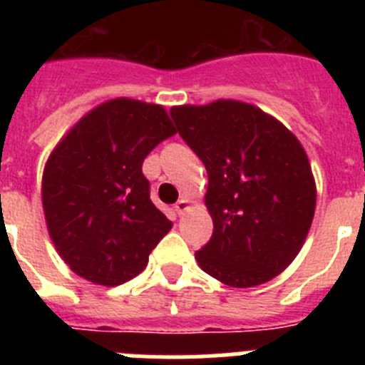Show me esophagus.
Here are the masks:
<instances>
[{"instance_id": "esophagus-1", "label": "esophagus", "mask_w": 365, "mask_h": 365, "mask_svg": "<svg viewBox=\"0 0 365 365\" xmlns=\"http://www.w3.org/2000/svg\"><path fill=\"white\" fill-rule=\"evenodd\" d=\"M188 206H190L188 199H186V197H180L179 201L175 202V212H177V214H179V215H182L186 210H188Z\"/></svg>"}]
</instances>
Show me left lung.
Segmentation results:
<instances>
[{"label": "left lung", "mask_w": 365, "mask_h": 365, "mask_svg": "<svg viewBox=\"0 0 365 365\" xmlns=\"http://www.w3.org/2000/svg\"><path fill=\"white\" fill-rule=\"evenodd\" d=\"M170 115L208 173L214 234L195 252L199 267L237 289L278 276L298 256L314 217V177L298 138L237 100L179 106Z\"/></svg>", "instance_id": "8db88e82"}]
</instances>
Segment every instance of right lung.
Instances as JSON below:
<instances>
[{"mask_svg": "<svg viewBox=\"0 0 365 365\" xmlns=\"http://www.w3.org/2000/svg\"><path fill=\"white\" fill-rule=\"evenodd\" d=\"M175 128L163 106L115 98L80 118L45 164L49 235L73 272L96 285L130 282L172 228L151 202L143 163Z\"/></svg>", "mask_w": 365, "mask_h": 365, "instance_id": "1", "label": "right lung"}]
</instances>
